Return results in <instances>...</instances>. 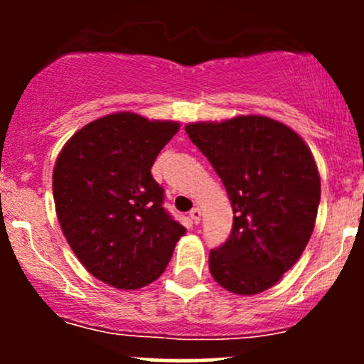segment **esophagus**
Segmentation results:
<instances>
[{
  "mask_svg": "<svg viewBox=\"0 0 364 364\" xmlns=\"http://www.w3.org/2000/svg\"><path fill=\"white\" fill-rule=\"evenodd\" d=\"M190 217H191V219H193V223H195V224H198V223H200V219H202V210H200L198 207L191 208Z\"/></svg>",
  "mask_w": 364,
  "mask_h": 364,
  "instance_id": "1",
  "label": "esophagus"
}]
</instances>
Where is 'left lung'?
Wrapping results in <instances>:
<instances>
[{
  "label": "left lung",
  "instance_id": "8db88e82",
  "mask_svg": "<svg viewBox=\"0 0 364 364\" xmlns=\"http://www.w3.org/2000/svg\"><path fill=\"white\" fill-rule=\"evenodd\" d=\"M188 136L223 179L232 231L208 255L224 289L258 294L298 262L315 228L320 174L294 129L267 116L191 123Z\"/></svg>",
  "mask_w": 364,
  "mask_h": 364
}]
</instances>
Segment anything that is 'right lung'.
<instances>
[{
	"instance_id": "right-lung-1",
	"label": "right lung",
	"mask_w": 364,
	"mask_h": 364,
	"mask_svg": "<svg viewBox=\"0 0 364 364\" xmlns=\"http://www.w3.org/2000/svg\"><path fill=\"white\" fill-rule=\"evenodd\" d=\"M176 121L114 112L65 144L53 171L58 220L70 248L116 289L147 286L166 270L186 232L162 207L154 161L178 133Z\"/></svg>"
}]
</instances>
